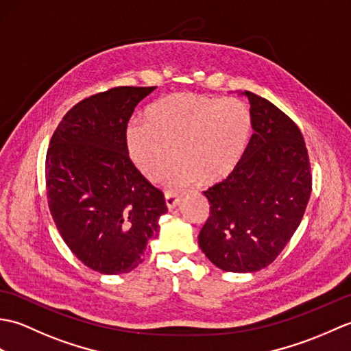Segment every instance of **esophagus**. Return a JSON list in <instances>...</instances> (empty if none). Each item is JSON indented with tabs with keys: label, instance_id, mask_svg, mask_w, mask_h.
<instances>
[{
	"label": "esophagus",
	"instance_id": "34e87169",
	"mask_svg": "<svg viewBox=\"0 0 351 351\" xmlns=\"http://www.w3.org/2000/svg\"><path fill=\"white\" fill-rule=\"evenodd\" d=\"M180 202H181V199H180V196L176 195V193H170V191H167L166 193V205H167V210H175V208L180 205Z\"/></svg>",
	"mask_w": 351,
	"mask_h": 351
}]
</instances>
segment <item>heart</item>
I'll return each instance as SVG.
<instances>
[{"instance_id":"obj_1","label":"heart","mask_w":351,"mask_h":351,"mask_svg":"<svg viewBox=\"0 0 351 351\" xmlns=\"http://www.w3.org/2000/svg\"><path fill=\"white\" fill-rule=\"evenodd\" d=\"M252 136V113L237 98L178 92L164 96L145 113V123L126 131L132 162L149 181L167 175L170 185H215L234 173ZM176 151L173 152V149Z\"/></svg>"}]
</instances>
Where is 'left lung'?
Listing matches in <instances>:
<instances>
[{"mask_svg": "<svg viewBox=\"0 0 351 351\" xmlns=\"http://www.w3.org/2000/svg\"><path fill=\"white\" fill-rule=\"evenodd\" d=\"M238 93L250 102L253 134L234 173L204 191L210 217L199 247L223 271L253 273L270 265L299 228L312 178L295 123L270 101Z\"/></svg>", "mask_w": 351, "mask_h": 351, "instance_id": "8db88e82", "label": "left lung"}]
</instances>
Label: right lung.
Listing matches in <instances>:
<instances>
[{"label":"right lung","instance_id":"1","mask_svg":"<svg viewBox=\"0 0 351 351\" xmlns=\"http://www.w3.org/2000/svg\"><path fill=\"white\" fill-rule=\"evenodd\" d=\"M156 87H116L71 108L49 141L45 164L52 219L81 263L123 274L143 263L167 213L162 193L130 160L126 125Z\"/></svg>","mask_w":351,"mask_h":351}]
</instances>
